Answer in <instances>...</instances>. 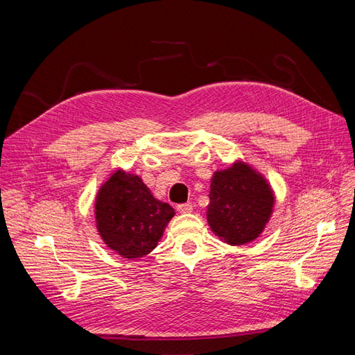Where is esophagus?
I'll return each mask as SVG.
<instances>
[{
  "label": "esophagus",
  "mask_w": 355,
  "mask_h": 355,
  "mask_svg": "<svg viewBox=\"0 0 355 355\" xmlns=\"http://www.w3.org/2000/svg\"><path fill=\"white\" fill-rule=\"evenodd\" d=\"M178 211H179V213H191V211H192V204H191V202L179 204V206H178Z\"/></svg>",
  "instance_id": "esophagus-1"
}]
</instances>
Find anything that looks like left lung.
I'll use <instances>...</instances> for the list:
<instances>
[{"label":"left lung","mask_w":355,"mask_h":355,"mask_svg":"<svg viewBox=\"0 0 355 355\" xmlns=\"http://www.w3.org/2000/svg\"><path fill=\"white\" fill-rule=\"evenodd\" d=\"M209 197V227L231 245L252 243L259 237L275 202L266 179L243 161L214 171Z\"/></svg>","instance_id":"8db88e82"}]
</instances>
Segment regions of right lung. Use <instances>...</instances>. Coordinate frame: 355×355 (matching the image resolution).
I'll return each instance as SVG.
<instances>
[{
    "instance_id": "right-lung-1",
    "label": "right lung",
    "mask_w": 355,
    "mask_h": 355,
    "mask_svg": "<svg viewBox=\"0 0 355 355\" xmlns=\"http://www.w3.org/2000/svg\"><path fill=\"white\" fill-rule=\"evenodd\" d=\"M94 214L105 244L125 259H137L155 249L175 210L137 175L116 170L99 188Z\"/></svg>"
}]
</instances>
